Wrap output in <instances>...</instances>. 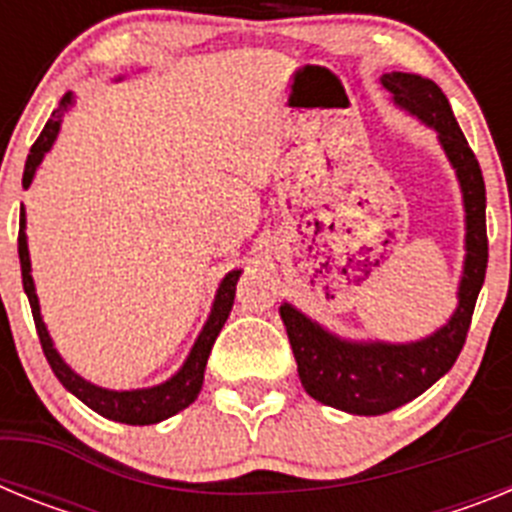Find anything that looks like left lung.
Returning <instances> with one entry per match:
<instances>
[{"label": "left lung", "instance_id": "1", "mask_svg": "<svg viewBox=\"0 0 512 512\" xmlns=\"http://www.w3.org/2000/svg\"><path fill=\"white\" fill-rule=\"evenodd\" d=\"M382 87L395 104L438 133L443 151L456 169L467 212V259L459 282V305L451 320L433 336L413 343L343 341L297 307L284 302L279 315L295 351L300 382L310 397L354 415H382L423 395L459 359L467 341L472 312L487 271L485 179L461 133L446 94L418 74H382Z\"/></svg>", "mask_w": 512, "mask_h": 512}]
</instances>
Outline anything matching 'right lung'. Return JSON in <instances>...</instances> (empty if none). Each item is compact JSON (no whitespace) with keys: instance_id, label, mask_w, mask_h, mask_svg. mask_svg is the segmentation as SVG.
<instances>
[{"instance_id":"obj_1","label":"right lung","mask_w":512,"mask_h":512,"mask_svg":"<svg viewBox=\"0 0 512 512\" xmlns=\"http://www.w3.org/2000/svg\"><path fill=\"white\" fill-rule=\"evenodd\" d=\"M71 104H74V94L66 92L58 102L56 110L51 112V120L45 122L43 133L38 135V140L30 148V156L25 161V174H22V187H30L33 182L35 169L40 166L43 156L51 151L53 140H56L58 130H61V117L66 115ZM17 253H20V269H22V287H25V295L30 300V310H33L35 328H38L40 346H43V354L51 364L53 374L58 377V382L71 392V395L79 397L84 405L99 413L102 418H110L115 423H128V425H151L161 423V420L171 418L179 410L189 408L197 395L202 390V379H205V366L207 356H210L212 346H215L217 333L223 330L225 320L230 315V307L235 300V282L241 277V271H230L225 274V279L217 287L215 302H212V312L207 318L205 328H202L200 338L194 341L192 351H189L187 361L179 372L171 379H166L164 384H156V387H148V390H102L97 384L81 379L79 374L71 369L66 361L58 356V351L53 348L51 336H48V328H45L43 318H40V305L38 295H35V284L30 277V253H27V235H25V207H20V235H17Z\"/></svg>"}]
</instances>
